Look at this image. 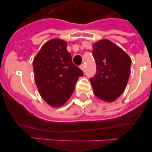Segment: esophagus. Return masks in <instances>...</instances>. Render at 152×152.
I'll return each mask as SVG.
<instances>
[{
	"label": "esophagus",
	"mask_w": 152,
	"mask_h": 152,
	"mask_svg": "<svg viewBox=\"0 0 152 152\" xmlns=\"http://www.w3.org/2000/svg\"><path fill=\"white\" fill-rule=\"evenodd\" d=\"M80 68L81 70H82L83 72H84V69H85V66H84V64H81V65H80Z\"/></svg>",
	"instance_id": "esophagus-1"
}]
</instances>
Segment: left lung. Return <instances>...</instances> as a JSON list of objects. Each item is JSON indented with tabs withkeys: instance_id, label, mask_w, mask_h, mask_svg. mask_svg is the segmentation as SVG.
<instances>
[{
	"instance_id": "8db88e82",
	"label": "left lung",
	"mask_w": 152,
	"mask_h": 152,
	"mask_svg": "<svg viewBox=\"0 0 152 152\" xmlns=\"http://www.w3.org/2000/svg\"><path fill=\"white\" fill-rule=\"evenodd\" d=\"M96 73L90 79L94 94L106 102L116 100L126 89L132 60L126 52L108 39L93 45Z\"/></svg>"
}]
</instances>
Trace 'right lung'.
<instances>
[{"label":"right lung","mask_w":152,"mask_h":152,"mask_svg":"<svg viewBox=\"0 0 152 152\" xmlns=\"http://www.w3.org/2000/svg\"><path fill=\"white\" fill-rule=\"evenodd\" d=\"M36 84L42 98L52 107L68 100L83 72L75 66L67 51V42L60 39L46 42L33 59Z\"/></svg>","instance_id":"add662e5"}]
</instances>
